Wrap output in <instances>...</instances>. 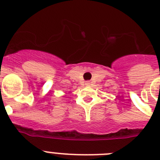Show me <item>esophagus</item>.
<instances>
[{
	"instance_id": "obj_1",
	"label": "esophagus",
	"mask_w": 160,
	"mask_h": 160,
	"mask_svg": "<svg viewBox=\"0 0 160 160\" xmlns=\"http://www.w3.org/2000/svg\"><path fill=\"white\" fill-rule=\"evenodd\" d=\"M85 84L87 85V86H90V82H86V83H85Z\"/></svg>"
}]
</instances>
